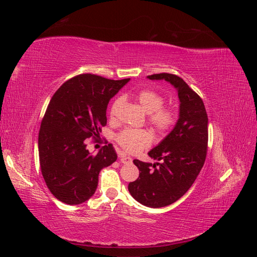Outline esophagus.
<instances>
[{"instance_id":"esophagus-1","label":"esophagus","mask_w":257,"mask_h":257,"mask_svg":"<svg viewBox=\"0 0 257 257\" xmlns=\"http://www.w3.org/2000/svg\"><path fill=\"white\" fill-rule=\"evenodd\" d=\"M119 160H120L121 163H123V164H126V163H131L132 162V158L127 157V155H125V154H122V153L120 154Z\"/></svg>"}]
</instances>
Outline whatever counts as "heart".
<instances>
[{"label": "heart", "instance_id": "obj_1", "mask_svg": "<svg viewBox=\"0 0 257 257\" xmlns=\"http://www.w3.org/2000/svg\"><path fill=\"white\" fill-rule=\"evenodd\" d=\"M137 102L143 109L149 113L148 121L155 131L161 134H166L172 131L177 123V113L169 107H163L165 99L160 93L153 90H142L136 94ZM124 98L116 97L110 107V116L113 119L116 111L123 105ZM115 141L124 150L130 153H138L149 148L153 143V136L146 130L124 128L115 136Z\"/></svg>", "mask_w": 257, "mask_h": 257}]
</instances>
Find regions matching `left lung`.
Instances as JSON below:
<instances>
[{"instance_id": "left-lung-1", "label": "left lung", "mask_w": 257, "mask_h": 257, "mask_svg": "<svg viewBox=\"0 0 257 257\" xmlns=\"http://www.w3.org/2000/svg\"><path fill=\"white\" fill-rule=\"evenodd\" d=\"M151 80L164 79L178 91L180 109L173 131L148 153L161 163L134 160L139 177L130 182L128 191L138 203L161 208L172 205L196 180L208 149V115L203 99L186 82L174 74H154Z\"/></svg>"}]
</instances>
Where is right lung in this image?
<instances>
[{"instance_id":"1","label":"right lung","mask_w":257,"mask_h":257,"mask_svg":"<svg viewBox=\"0 0 257 257\" xmlns=\"http://www.w3.org/2000/svg\"><path fill=\"white\" fill-rule=\"evenodd\" d=\"M130 81L81 74L65 81L46 109L38 134V154L44 180L52 195L67 205H79L95 193L98 174L116 160L111 144L96 154L85 139H98L107 124L112 96Z\"/></svg>"}]
</instances>
